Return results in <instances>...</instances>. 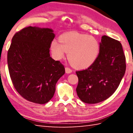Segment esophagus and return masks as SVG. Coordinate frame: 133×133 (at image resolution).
<instances>
[{
  "instance_id": "esophagus-1",
  "label": "esophagus",
  "mask_w": 133,
  "mask_h": 133,
  "mask_svg": "<svg viewBox=\"0 0 133 133\" xmlns=\"http://www.w3.org/2000/svg\"><path fill=\"white\" fill-rule=\"evenodd\" d=\"M65 70H66V73H67V74H70V73H71V72H72V70H71L69 68V67H66V68H65Z\"/></svg>"
}]
</instances>
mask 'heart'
<instances>
[{
  "instance_id": "1",
  "label": "heart",
  "mask_w": 133,
  "mask_h": 133,
  "mask_svg": "<svg viewBox=\"0 0 133 133\" xmlns=\"http://www.w3.org/2000/svg\"><path fill=\"white\" fill-rule=\"evenodd\" d=\"M51 43L50 50L56 60L64 57L66 52L70 63L76 68L87 69L93 64L100 52V44L95 37L85 34L68 33Z\"/></svg>"
}]
</instances>
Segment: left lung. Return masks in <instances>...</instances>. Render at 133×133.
Returning a JSON list of instances; mask_svg holds the SVG:
<instances>
[{"label":"left lung","mask_w":133,"mask_h":133,"mask_svg":"<svg viewBox=\"0 0 133 133\" xmlns=\"http://www.w3.org/2000/svg\"><path fill=\"white\" fill-rule=\"evenodd\" d=\"M125 69V57L121 43L103 36L95 62L87 69L76 72L78 78L76 88L78 97L87 104L106 100L118 88Z\"/></svg>","instance_id":"1"}]
</instances>
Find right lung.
Returning <instances> with one entry per match:
<instances>
[{
    "label": "right lung",
    "mask_w": 133,
    "mask_h": 133,
    "mask_svg": "<svg viewBox=\"0 0 133 133\" xmlns=\"http://www.w3.org/2000/svg\"><path fill=\"white\" fill-rule=\"evenodd\" d=\"M55 37L52 29L29 26L12 38L8 52L9 71L16 90L29 102H49L56 83L65 73L63 65L50 56Z\"/></svg>",
    "instance_id": "add662e5"
}]
</instances>
